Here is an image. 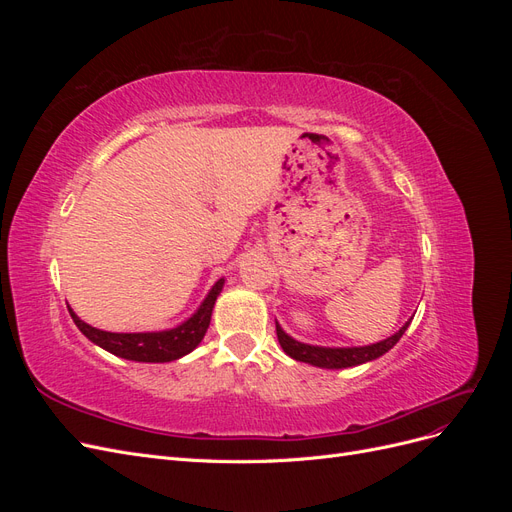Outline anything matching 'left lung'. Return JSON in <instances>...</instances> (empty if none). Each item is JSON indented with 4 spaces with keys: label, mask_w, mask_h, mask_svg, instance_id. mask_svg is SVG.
I'll return each mask as SVG.
<instances>
[{
    "label": "left lung",
    "mask_w": 512,
    "mask_h": 512,
    "mask_svg": "<svg viewBox=\"0 0 512 512\" xmlns=\"http://www.w3.org/2000/svg\"><path fill=\"white\" fill-rule=\"evenodd\" d=\"M410 322H412V318L397 333L382 339V342L369 344V346H348V348H329V346L303 344V342H299V339L290 337L280 327V322H275V331H277V339H280V346L284 348V352L290 356V359L301 361V363H309L314 367H322V369H346V367H356V365H363V363L380 359L382 354L389 352L399 342L401 335H404L406 329L410 327Z\"/></svg>",
    "instance_id": "obj_1"
}]
</instances>
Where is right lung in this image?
<instances>
[{
	"mask_svg": "<svg viewBox=\"0 0 512 512\" xmlns=\"http://www.w3.org/2000/svg\"><path fill=\"white\" fill-rule=\"evenodd\" d=\"M222 288H224V277H220V280L211 286L203 303L198 305V309L188 320H183L181 324H177V327L164 329V331H145V333L102 331L83 322L70 307L68 309L79 331L89 339V342H94L106 352L121 356V359L136 361V363H170V361L181 359L185 354H190L200 342H203L211 322L213 305L218 301Z\"/></svg>",
	"mask_w": 512,
	"mask_h": 512,
	"instance_id": "obj_1",
	"label": "right lung"
}]
</instances>
